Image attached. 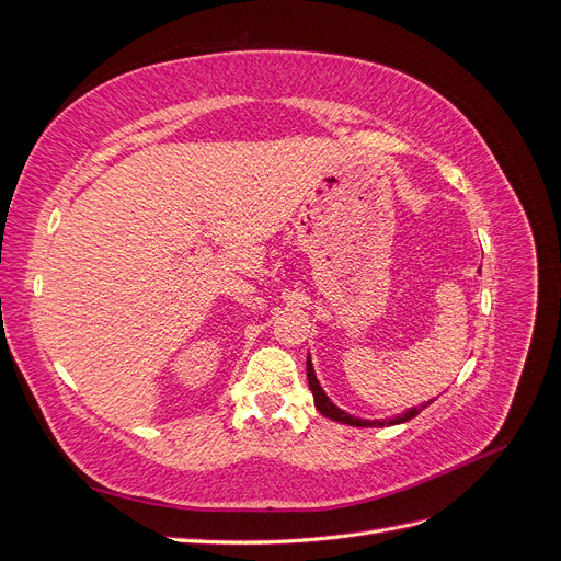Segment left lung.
Here are the masks:
<instances>
[{
    "label": "left lung",
    "mask_w": 561,
    "mask_h": 561,
    "mask_svg": "<svg viewBox=\"0 0 561 561\" xmlns=\"http://www.w3.org/2000/svg\"><path fill=\"white\" fill-rule=\"evenodd\" d=\"M307 377H309V388H311V393H313V400H316L318 412H320L322 416L332 419V421L348 423V426H358V428H375V426H383V423H388V426H393V423H404V421L414 419V416L423 410V407H428V404H431V402H426V404L412 407V410H407L404 414H398V416L388 419V421H363V419H355V416H351V414H346V412L339 410V407H334V404L330 402V398H328L325 393H322V388H320V383H318V379H316V371H313L311 358L307 360Z\"/></svg>",
    "instance_id": "left-lung-1"
}]
</instances>
